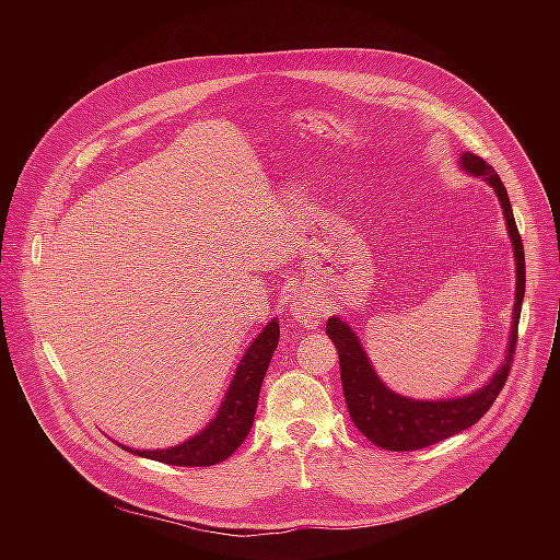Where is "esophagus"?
<instances>
[{"label": "esophagus", "instance_id": "esophagus-1", "mask_svg": "<svg viewBox=\"0 0 560 560\" xmlns=\"http://www.w3.org/2000/svg\"><path fill=\"white\" fill-rule=\"evenodd\" d=\"M291 315L293 319L300 320L306 327H317L323 319V308L311 293L302 291V293H295L291 302Z\"/></svg>", "mask_w": 560, "mask_h": 560}]
</instances>
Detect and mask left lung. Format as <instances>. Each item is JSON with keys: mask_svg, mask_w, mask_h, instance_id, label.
Wrapping results in <instances>:
<instances>
[{"mask_svg": "<svg viewBox=\"0 0 560 560\" xmlns=\"http://www.w3.org/2000/svg\"><path fill=\"white\" fill-rule=\"evenodd\" d=\"M457 165L464 174L482 178L495 191V198L502 207L506 233L513 245L515 258V304L511 315L509 345L502 364L477 390L451 399H413L395 393L390 386L382 382V377L377 375L375 366L369 360V353L360 342V336L353 331L349 320L338 315L329 317L325 334L338 349L340 380L349 416L353 424L360 429V433H364V438H369L375 446L384 451H418L435 442H442L455 433H462L475 422H479L482 413L500 395L515 353L517 323L526 289V265L522 237L515 226L509 194L495 170L477 155L464 151Z\"/></svg>", "mask_w": 560, "mask_h": 560, "instance_id": "left-lung-1", "label": "left lung"}]
</instances>
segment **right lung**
Returning <instances> with one entry per match:
<instances>
[{"mask_svg": "<svg viewBox=\"0 0 560 560\" xmlns=\"http://www.w3.org/2000/svg\"><path fill=\"white\" fill-rule=\"evenodd\" d=\"M280 338V320L278 317L269 320L260 334L249 342L245 353L241 355L235 375L229 384V390L220 402L215 416L202 427L196 435L185 442L167 448H131L120 442L127 453H133L144 459H153L170 466H215L229 459L245 440L252 429L260 386L265 373L269 369L271 355L278 347Z\"/></svg>", "mask_w": 560, "mask_h": 560, "instance_id": "obj_1", "label": "right lung"}]
</instances>
